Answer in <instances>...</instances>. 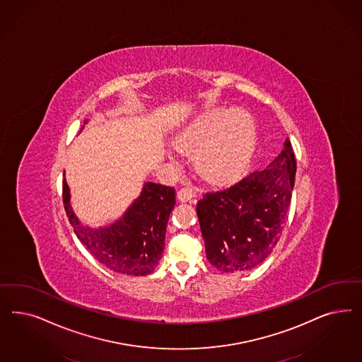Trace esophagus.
I'll return each instance as SVG.
<instances>
[{
    "mask_svg": "<svg viewBox=\"0 0 362 362\" xmlns=\"http://www.w3.org/2000/svg\"><path fill=\"white\" fill-rule=\"evenodd\" d=\"M177 197H178L180 201H182V202H187V201H190V199H193L196 197V192H194L193 187H181V189L177 192Z\"/></svg>",
    "mask_w": 362,
    "mask_h": 362,
    "instance_id": "34e87169",
    "label": "esophagus"
}]
</instances>
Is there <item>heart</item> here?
<instances>
[{"instance_id": "1", "label": "heart", "mask_w": 362, "mask_h": 362, "mask_svg": "<svg viewBox=\"0 0 362 362\" xmlns=\"http://www.w3.org/2000/svg\"><path fill=\"white\" fill-rule=\"evenodd\" d=\"M193 153V166L211 184H228L244 173L256 146V125L243 109L213 112L178 141Z\"/></svg>"}]
</instances>
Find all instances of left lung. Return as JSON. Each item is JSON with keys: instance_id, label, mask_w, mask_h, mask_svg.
<instances>
[{"instance_id": "1", "label": "left lung", "mask_w": 362, "mask_h": 362, "mask_svg": "<svg viewBox=\"0 0 362 362\" xmlns=\"http://www.w3.org/2000/svg\"><path fill=\"white\" fill-rule=\"evenodd\" d=\"M296 157L291 141L268 169L256 170L230 187L206 192L197 204L206 257L226 272H247L280 240L292 199Z\"/></svg>"}]
</instances>
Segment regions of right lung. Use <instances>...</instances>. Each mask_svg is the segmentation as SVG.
I'll list each match as a JSON object with an SVG mask.
<instances>
[{
  "label": "right lung",
  "instance_id": "add662e5",
  "mask_svg": "<svg viewBox=\"0 0 362 362\" xmlns=\"http://www.w3.org/2000/svg\"><path fill=\"white\" fill-rule=\"evenodd\" d=\"M69 199V187L64 180L62 201L70 225L82 245L104 267L128 276L152 273L163 257L166 225L175 208V187L146 182L121 220L95 230L78 221Z\"/></svg>",
  "mask_w": 362,
  "mask_h": 362
}]
</instances>
